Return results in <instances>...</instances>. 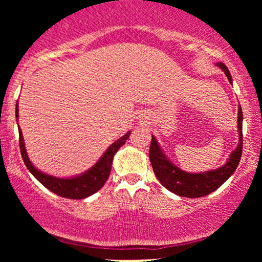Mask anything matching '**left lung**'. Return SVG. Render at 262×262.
Wrapping results in <instances>:
<instances>
[{"instance_id": "left-lung-1", "label": "left lung", "mask_w": 262, "mask_h": 262, "mask_svg": "<svg viewBox=\"0 0 262 262\" xmlns=\"http://www.w3.org/2000/svg\"><path fill=\"white\" fill-rule=\"evenodd\" d=\"M217 66L224 71L228 80L231 83V76L228 68L223 62H218ZM237 132H239V144L231 152L228 161L218 169L204 171V172H187L173 165L167 156L164 154L154 135H151L149 158L151 162L155 176L164 187L181 197L198 198L212 193L221 187L229 177L233 175L239 165L243 152V111L237 108Z\"/></svg>"}]
</instances>
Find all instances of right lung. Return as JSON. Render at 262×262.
Segmentation results:
<instances>
[{
    "instance_id": "add662e5",
    "label": "right lung",
    "mask_w": 262,
    "mask_h": 262,
    "mask_svg": "<svg viewBox=\"0 0 262 262\" xmlns=\"http://www.w3.org/2000/svg\"><path fill=\"white\" fill-rule=\"evenodd\" d=\"M16 117L18 118V102L16 104ZM18 132H19L20 154H22L23 161H25L27 169L31 171L32 175L34 176L41 185L49 189V191L54 192V193L58 194V196L70 198V200H82V198H86L91 196L93 193H96L98 189L103 187V185L106 183L108 176H110L111 173V167H112L114 154L118 151L122 145H124L125 141H127L129 138V135H130V132H128L127 134L123 135V137L119 138L118 140L114 141L112 145L108 146V149L104 151V154L101 156L100 160L96 162L91 169H89L83 173H80V175L77 176L61 179V177H55L41 172V171H39L37 167L32 164L28 155H27L25 139H23L20 128H18Z\"/></svg>"
}]
</instances>
